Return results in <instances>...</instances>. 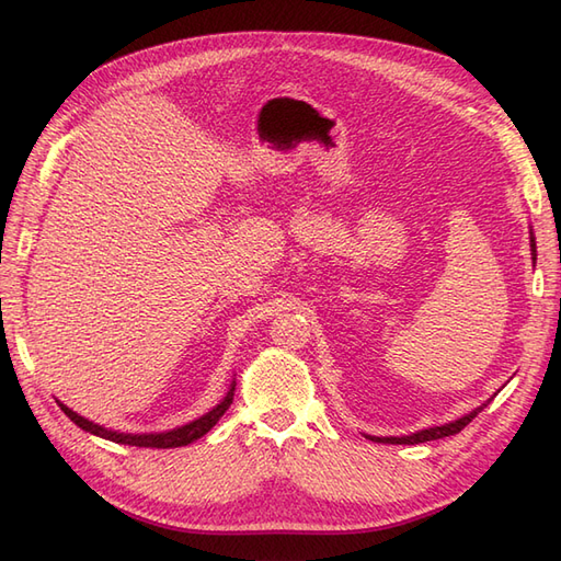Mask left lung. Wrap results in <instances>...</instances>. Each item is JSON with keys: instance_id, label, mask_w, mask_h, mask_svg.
<instances>
[{"instance_id": "obj_1", "label": "left lung", "mask_w": 561, "mask_h": 561, "mask_svg": "<svg viewBox=\"0 0 561 561\" xmlns=\"http://www.w3.org/2000/svg\"><path fill=\"white\" fill-rule=\"evenodd\" d=\"M530 254H533V264H536L538 254H536V236H533V230H530ZM490 400H493V398H490ZM490 400H488V402H483L481 407H476L473 412L463 414L461 419H455V421H449V423H443V426L421 428V431H416V433H409V435H386V438H378V435H366V438H368V440H374V443H388V445H419V443H428V440L447 438V435H455V433H459L463 426H467V423H471L478 414H481L483 409L490 404Z\"/></svg>"}]
</instances>
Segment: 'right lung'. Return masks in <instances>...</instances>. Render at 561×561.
Listing matches in <instances>:
<instances>
[{
  "instance_id": "obj_1",
  "label": "right lung",
  "mask_w": 561,
  "mask_h": 561,
  "mask_svg": "<svg viewBox=\"0 0 561 561\" xmlns=\"http://www.w3.org/2000/svg\"><path fill=\"white\" fill-rule=\"evenodd\" d=\"M233 394H236V380L230 383L226 398L218 402L211 412L202 414L199 419L185 423V426H178V428H171V431H163V433H121V431H112V428H104L100 426V423H94L85 416L76 414L73 409H68L66 404H61L59 400V407L61 412L71 419L78 428H83L85 433H92L98 435V438H104V440H112V443H118V445H135V447H159V449H169V447H183V445H190L195 443L197 438H202V435H207L214 426L216 421L221 419L226 414V409L233 404Z\"/></svg>"
}]
</instances>
